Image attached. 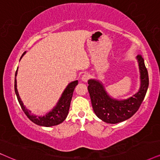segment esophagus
Instances as JSON below:
<instances>
[{"mask_svg": "<svg viewBox=\"0 0 160 160\" xmlns=\"http://www.w3.org/2000/svg\"><path fill=\"white\" fill-rule=\"evenodd\" d=\"M88 78H89V74H84L82 76L81 80H82V82H86L87 81H88Z\"/></svg>", "mask_w": 160, "mask_h": 160, "instance_id": "34e87169", "label": "esophagus"}]
</instances>
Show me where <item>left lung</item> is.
<instances>
[{
	"instance_id": "left-lung-1",
	"label": "left lung",
	"mask_w": 160,
	"mask_h": 160,
	"mask_svg": "<svg viewBox=\"0 0 160 160\" xmlns=\"http://www.w3.org/2000/svg\"><path fill=\"white\" fill-rule=\"evenodd\" d=\"M136 58L138 62L140 85L138 92L130 98L124 100L113 98L100 80L95 79L88 80V90L93 110L98 118L105 122L116 124L128 120L137 112L144 100L148 88V74L142 56L137 55Z\"/></svg>"
}]
</instances>
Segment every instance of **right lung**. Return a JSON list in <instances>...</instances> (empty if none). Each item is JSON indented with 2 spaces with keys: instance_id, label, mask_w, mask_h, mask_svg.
<instances>
[{
  "instance_id": "obj_1",
  "label": "right lung",
  "mask_w": 160,
  "mask_h": 160,
  "mask_svg": "<svg viewBox=\"0 0 160 160\" xmlns=\"http://www.w3.org/2000/svg\"><path fill=\"white\" fill-rule=\"evenodd\" d=\"M26 54V52L22 54L21 59L23 58V56ZM20 59V60H21ZM18 67L17 71L15 72V92L17 96L18 100L21 105V108L23 109V112L28 117L32 122L35 123L36 125H40V126L44 127H51L54 125H59L60 123L63 122L66 120V117L68 114V111H69L71 100H72V95L77 85L78 84V80H74L69 82L66 88L64 89L63 92L62 93L61 97H60L59 100L58 101L55 106L53 107L50 112L46 113V114L43 116H38L32 114L31 111L29 110L26 107L24 106L23 101H22L21 97H20L19 93H18L17 88V80H16V77L18 74Z\"/></svg>"
}]
</instances>
